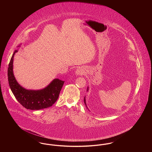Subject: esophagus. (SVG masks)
I'll return each mask as SVG.
<instances>
[{
    "mask_svg": "<svg viewBox=\"0 0 152 152\" xmlns=\"http://www.w3.org/2000/svg\"><path fill=\"white\" fill-rule=\"evenodd\" d=\"M84 73H85L84 69L83 68H82V67H80V68H77V70L76 71V74L77 75H80V76H81V75H84Z\"/></svg>",
    "mask_w": 152,
    "mask_h": 152,
    "instance_id": "34e87169",
    "label": "esophagus"
}]
</instances>
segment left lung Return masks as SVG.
Listing matches in <instances>:
<instances>
[{"label":"left lung","instance_id":"8db88e82","mask_svg":"<svg viewBox=\"0 0 152 152\" xmlns=\"http://www.w3.org/2000/svg\"><path fill=\"white\" fill-rule=\"evenodd\" d=\"M88 89H87V91H88ZM84 103H85V104H86V107H87V104H86V98H85V97H84Z\"/></svg>","mask_w":152,"mask_h":152}]
</instances>
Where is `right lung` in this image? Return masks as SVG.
Wrapping results in <instances>:
<instances>
[{"mask_svg":"<svg viewBox=\"0 0 152 152\" xmlns=\"http://www.w3.org/2000/svg\"><path fill=\"white\" fill-rule=\"evenodd\" d=\"M18 50H15L14 52L8 68L9 86L15 98L23 107L27 109L39 110L50 107L57 101L64 81L55 79L47 87L41 90L24 89L18 83L13 73V60Z\"/></svg>","mask_w":152,"mask_h":152,"instance_id":"add662e5","label":"right lung"}]
</instances>
